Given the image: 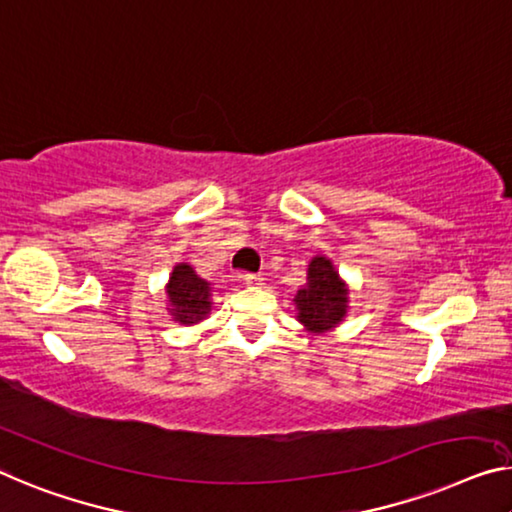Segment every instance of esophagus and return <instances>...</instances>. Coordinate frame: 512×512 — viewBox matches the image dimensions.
Masks as SVG:
<instances>
[{
  "label": "esophagus",
  "mask_w": 512,
  "mask_h": 512,
  "mask_svg": "<svg viewBox=\"0 0 512 512\" xmlns=\"http://www.w3.org/2000/svg\"><path fill=\"white\" fill-rule=\"evenodd\" d=\"M241 280H243V285H262L264 282L262 273H243Z\"/></svg>",
  "instance_id": "obj_1"
}]
</instances>
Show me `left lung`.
<instances>
[{
    "instance_id": "obj_1",
    "label": "left lung",
    "mask_w": 512,
    "mask_h": 512,
    "mask_svg": "<svg viewBox=\"0 0 512 512\" xmlns=\"http://www.w3.org/2000/svg\"><path fill=\"white\" fill-rule=\"evenodd\" d=\"M299 322L310 333H326L347 317L349 289L329 257L317 255L308 264V282L294 296Z\"/></svg>"
}]
</instances>
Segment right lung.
<instances>
[{
  "mask_svg": "<svg viewBox=\"0 0 512 512\" xmlns=\"http://www.w3.org/2000/svg\"><path fill=\"white\" fill-rule=\"evenodd\" d=\"M167 299L174 322L193 326L202 322L211 310V287L209 282L197 276L193 266L181 262L172 269L167 282Z\"/></svg>",
  "mask_w": 512,
  "mask_h": 512,
  "instance_id": "right-lung-1",
  "label": "right lung"
}]
</instances>
